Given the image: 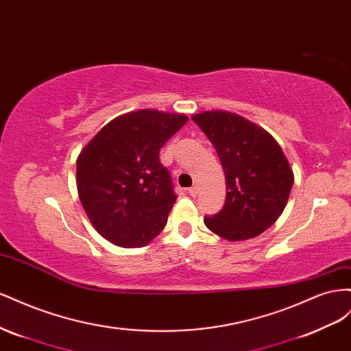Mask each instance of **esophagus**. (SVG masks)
I'll return each instance as SVG.
<instances>
[{
    "instance_id": "obj_1",
    "label": "esophagus",
    "mask_w": 351,
    "mask_h": 351,
    "mask_svg": "<svg viewBox=\"0 0 351 351\" xmlns=\"http://www.w3.org/2000/svg\"><path fill=\"white\" fill-rule=\"evenodd\" d=\"M188 194L195 198V197L198 195V186H197V185H194V186L189 188V189H188Z\"/></svg>"
}]
</instances>
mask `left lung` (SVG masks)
Wrapping results in <instances>:
<instances>
[{
    "label": "left lung",
    "mask_w": 351,
    "mask_h": 351,
    "mask_svg": "<svg viewBox=\"0 0 351 351\" xmlns=\"http://www.w3.org/2000/svg\"><path fill=\"white\" fill-rule=\"evenodd\" d=\"M194 122L216 148L226 181L225 206L204 223L228 241L265 232L282 215L294 184L282 148L263 128L229 112H203Z\"/></svg>",
    "instance_id": "1"
}]
</instances>
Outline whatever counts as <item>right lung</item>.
<instances>
[{"label":"right lung","instance_id":"1","mask_svg":"<svg viewBox=\"0 0 351 351\" xmlns=\"http://www.w3.org/2000/svg\"><path fill=\"white\" fill-rule=\"evenodd\" d=\"M186 122L178 113L129 112L108 122L77 156L79 198L107 241L144 247L163 231L176 194L158 154Z\"/></svg>","mask_w":351,"mask_h":351}]
</instances>
